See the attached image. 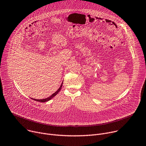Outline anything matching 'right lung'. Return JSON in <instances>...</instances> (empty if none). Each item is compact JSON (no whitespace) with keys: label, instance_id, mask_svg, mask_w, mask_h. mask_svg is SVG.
<instances>
[{"label":"right lung","instance_id":"right-lung-1","mask_svg":"<svg viewBox=\"0 0 146 146\" xmlns=\"http://www.w3.org/2000/svg\"><path fill=\"white\" fill-rule=\"evenodd\" d=\"M63 82H62V84H61V86H60V87H59V89H58V90L54 93H53L52 96H50V97H48V98H45V99H42V100H37V99H32V98H31V99H32V100H35V101H38V102H46V101H49L50 100H51L53 97H54L55 96H56L57 94H58V93H59L60 91V90L62 89V86H63Z\"/></svg>","mask_w":146,"mask_h":146}]
</instances>
